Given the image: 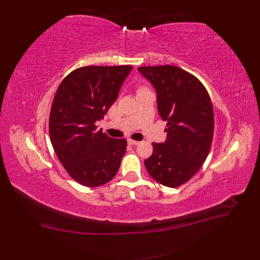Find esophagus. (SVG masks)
<instances>
[{"label":"esophagus","instance_id":"esophagus-1","mask_svg":"<svg viewBox=\"0 0 260 260\" xmlns=\"http://www.w3.org/2000/svg\"><path fill=\"white\" fill-rule=\"evenodd\" d=\"M128 144H129V145H139L140 142H139V141H135V140L128 139Z\"/></svg>","mask_w":260,"mask_h":260}]
</instances>
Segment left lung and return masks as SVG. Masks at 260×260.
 I'll list each match as a JSON object with an SVG mask.
<instances>
[{"instance_id": "1", "label": "left lung", "mask_w": 260, "mask_h": 260, "mask_svg": "<svg viewBox=\"0 0 260 260\" xmlns=\"http://www.w3.org/2000/svg\"><path fill=\"white\" fill-rule=\"evenodd\" d=\"M139 72L154 86L157 109L167 121V139L153 143L144 160L154 180L168 187L187 182L203 166L214 136V111L202 82L177 66H144Z\"/></svg>"}]
</instances>
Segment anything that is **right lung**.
<instances>
[{"label":"right lung","instance_id":"obj_1","mask_svg":"<svg viewBox=\"0 0 260 260\" xmlns=\"http://www.w3.org/2000/svg\"><path fill=\"white\" fill-rule=\"evenodd\" d=\"M133 67L86 66L59 84L50 115V137L59 161L78 183L95 187L111 181L120 167L127 141L98 130Z\"/></svg>","mask_w":260,"mask_h":260}]
</instances>
